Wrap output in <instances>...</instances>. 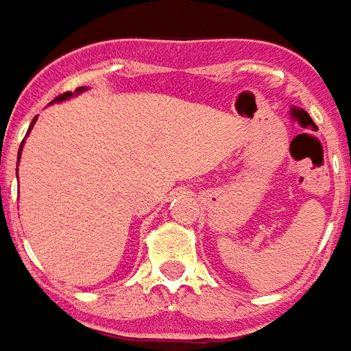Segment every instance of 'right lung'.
I'll list each match as a JSON object with an SVG mask.
<instances>
[{"label": "right lung", "instance_id": "right-lung-1", "mask_svg": "<svg viewBox=\"0 0 351 351\" xmlns=\"http://www.w3.org/2000/svg\"><path fill=\"white\" fill-rule=\"evenodd\" d=\"M84 90H86V88H84V86H79V88H77V90H75V94H79V92H84ZM71 96H73V94H71V92H64V94H60V96H58V98H56V100H54V101L68 100V98H71ZM36 119H37V117H36ZM36 119H34V121H32V126H34V123H36ZM32 126H29V130H32ZM29 130H28V134H29ZM22 145H24V141H22V143H21V149H19V158H16V160H21ZM16 178H19V168H16Z\"/></svg>", "mask_w": 351, "mask_h": 351}]
</instances>
